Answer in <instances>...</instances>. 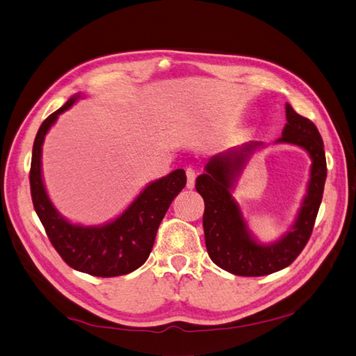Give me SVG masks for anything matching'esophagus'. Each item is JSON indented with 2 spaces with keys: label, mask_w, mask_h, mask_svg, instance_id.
Instances as JSON below:
<instances>
[{
  "label": "esophagus",
  "mask_w": 356,
  "mask_h": 356,
  "mask_svg": "<svg viewBox=\"0 0 356 356\" xmlns=\"http://www.w3.org/2000/svg\"><path fill=\"white\" fill-rule=\"evenodd\" d=\"M185 172H186V186L191 190V188H194V182H196V170H194L193 166H188Z\"/></svg>",
  "instance_id": "1"
}]
</instances>
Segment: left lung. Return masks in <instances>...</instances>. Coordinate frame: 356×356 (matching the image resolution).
I'll list each match as a JSON object with an SVG mask.
<instances>
[{"label": "left lung", "mask_w": 356, "mask_h": 356, "mask_svg": "<svg viewBox=\"0 0 356 356\" xmlns=\"http://www.w3.org/2000/svg\"><path fill=\"white\" fill-rule=\"evenodd\" d=\"M287 124L277 142L301 146L312 157V174L307 196L299 210L295 225L275 243L262 245L250 236L239 205L232 197V188L250 154L259 143L214 156L205 172L196 179V190L204 197L205 245L216 266L238 276H264L289 267L309 242L327 177L325 152L321 134L315 123L299 115L285 104Z\"/></svg>", "instance_id": "8db88e82"}]
</instances>
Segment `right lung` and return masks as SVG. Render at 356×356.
<instances>
[{"label":"right lung","instance_id":"1","mask_svg":"<svg viewBox=\"0 0 356 356\" xmlns=\"http://www.w3.org/2000/svg\"><path fill=\"white\" fill-rule=\"evenodd\" d=\"M76 99L79 95L49 115L35 137L29 172L33 208L49 241L69 267L99 277L128 275L148 259L160 222L186 185L185 171L176 170L149 184L122 216L106 225L81 227L63 219L49 200L41 177V146L49 128Z\"/></svg>","mask_w":356,"mask_h":356}]
</instances>
